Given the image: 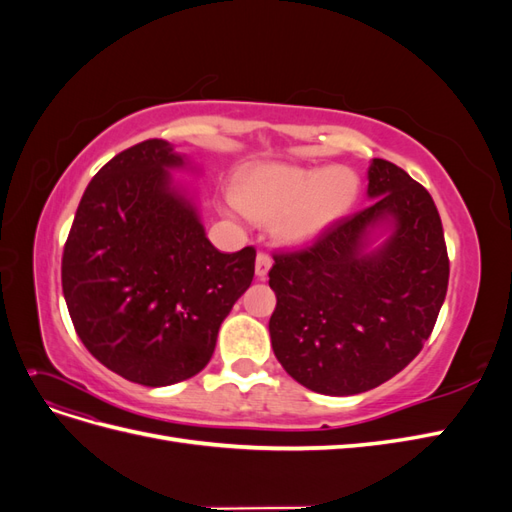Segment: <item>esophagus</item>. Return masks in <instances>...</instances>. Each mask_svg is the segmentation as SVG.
<instances>
[{"instance_id": "34e87169", "label": "esophagus", "mask_w": 512, "mask_h": 512, "mask_svg": "<svg viewBox=\"0 0 512 512\" xmlns=\"http://www.w3.org/2000/svg\"><path fill=\"white\" fill-rule=\"evenodd\" d=\"M271 265H273L271 256L267 252H258V256H256V275L260 277V280H265Z\"/></svg>"}]
</instances>
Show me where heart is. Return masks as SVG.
<instances>
[{
	"mask_svg": "<svg viewBox=\"0 0 512 512\" xmlns=\"http://www.w3.org/2000/svg\"><path fill=\"white\" fill-rule=\"evenodd\" d=\"M356 194L359 179L342 166L265 164L241 177L237 205L258 222L277 220L282 241L303 243L346 215Z\"/></svg>",
	"mask_w": 512,
	"mask_h": 512,
	"instance_id": "1",
	"label": "heart"
}]
</instances>
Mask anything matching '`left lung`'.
Returning <instances> with one entry per match:
<instances>
[{
	"label": "left lung",
	"mask_w": 512,
	"mask_h": 512,
	"mask_svg": "<svg viewBox=\"0 0 512 512\" xmlns=\"http://www.w3.org/2000/svg\"><path fill=\"white\" fill-rule=\"evenodd\" d=\"M363 211L339 218L301 250L275 252L277 361L322 395H356L399 374L423 350L448 288V254L433 198L404 168L376 158ZM394 224L378 251L366 232Z\"/></svg>",
	"instance_id": "8db88e82"
}]
</instances>
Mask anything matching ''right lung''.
I'll use <instances>...</instances> for the list:
<instances>
[{
  "label": "right lung",
  "instance_id": "obj_1",
  "mask_svg": "<svg viewBox=\"0 0 512 512\" xmlns=\"http://www.w3.org/2000/svg\"><path fill=\"white\" fill-rule=\"evenodd\" d=\"M185 160L149 138L89 181L61 258L76 335L121 378L168 386L196 376L254 280L252 245L222 254L170 183Z\"/></svg>",
  "mask_w": 512,
  "mask_h": 512
}]
</instances>
